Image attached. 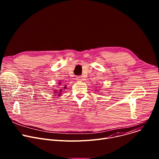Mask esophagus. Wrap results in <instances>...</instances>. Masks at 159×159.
<instances>
[{
    "label": "esophagus",
    "instance_id": "esophagus-1",
    "mask_svg": "<svg viewBox=\"0 0 159 159\" xmlns=\"http://www.w3.org/2000/svg\"><path fill=\"white\" fill-rule=\"evenodd\" d=\"M76 80H78V81H80L82 80V77L80 76H76Z\"/></svg>",
    "mask_w": 159,
    "mask_h": 159
}]
</instances>
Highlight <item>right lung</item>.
Listing matches in <instances>:
<instances>
[{
  "label": "right lung",
  "instance_id": "obj_1",
  "mask_svg": "<svg viewBox=\"0 0 159 159\" xmlns=\"http://www.w3.org/2000/svg\"><path fill=\"white\" fill-rule=\"evenodd\" d=\"M61 82H58V85H61ZM64 88L65 89L66 88V85H65V87H64ZM59 90V91H57V90H54V93L53 94H58V96H61V92H62V90L61 89H58ZM57 95V94H56Z\"/></svg>",
  "mask_w": 159,
  "mask_h": 159
}]
</instances>
